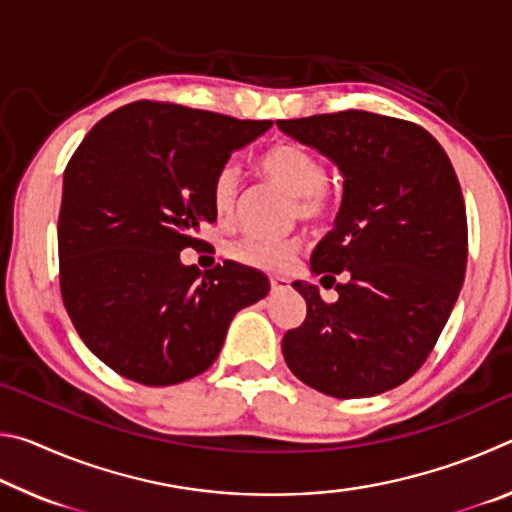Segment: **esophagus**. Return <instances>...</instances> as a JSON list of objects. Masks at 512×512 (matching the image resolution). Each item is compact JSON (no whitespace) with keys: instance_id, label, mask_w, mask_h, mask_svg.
<instances>
[{"instance_id":"obj_1","label":"esophagus","mask_w":512,"mask_h":512,"mask_svg":"<svg viewBox=\"0 0 512 512\" xmlns=\"http://www.w3.org/2000/svg\"><path fill=\"white\" fill-rule=\"evenodd\" d=\"M289 289V280H284V277H271V291L273 293H280V291H287Z\"/></svg>"}]
</instances>
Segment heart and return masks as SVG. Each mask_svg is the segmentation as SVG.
Listing matches in <instances>:
<instances>
[{
  "mask_svg": "<svg viewBox=\"0 0 512 512\" xmlns=\"http://www.w3.org/2000/svg\"><path fill=\"white\" fill-rule=\"evenodd\" d=\"M259 171L268 180L296 196V212L300 219L320 221L329 210L325 192L327 169L314 151L293 142H280L266 149L257 160ZM237 198V171L223 167L212 183V207L219 219L232 214ZM300 239H268L246 235L230 246V255L237 262L259 268L266 273H284L300 253Z\"/></svg>",
  "mask_w": 512,
  "mask_h": 512,
  "instance_id": "1",
  "label": "heart"
}]
</instances>
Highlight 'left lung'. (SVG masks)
I'll return each mask as SVG.
<instances>
[{
	"label": "left lung",
	"mask_w": 512,
	"mask_h": 512,
	"mask_svg": "<svg viewBox=\"0 0 512 512\" xmlns=\"http://www.w3.org/2000/svg\"><path fill=\"white\" fill-rule=\"evenodd\" d=\"M277 128L341 171L334 230L309 268L323 280L348 271L332 305L316 284L293 282L307 316L284 334V361L339 400L391 391L429 357L463 287L467 219L452 162L418 124L366 110L284 119Z\"/></svg>",
	"instance_id": "1"
}]
</instances>
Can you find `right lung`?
Returning <instances> with one entry per match:
<instances>
[{
	"label": "right lung",
	"instance_id": "obj_1",
	"mask_svg": "<svg viewBox=\"0 0 512 512\" xmlns=\"http://www.w3.org/2000/svg\"><path fill=\"white\" fill-rule=\"evenodd\" d=\"M273 121L135 101L85 135L63 176L60 293L94 357L144 386L201 375L230 320L262 300L264 273L225 262L201 275L180 250L214 223L212 183Z\"/></svg>",
	"mask_w": 512,
	"mask_h": 512
}]
</instances>
